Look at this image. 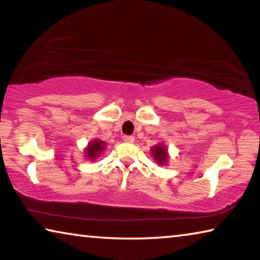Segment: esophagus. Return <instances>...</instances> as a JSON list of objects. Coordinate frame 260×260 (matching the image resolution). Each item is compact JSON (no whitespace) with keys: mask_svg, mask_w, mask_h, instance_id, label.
Segmentation results:
<instances>
[{"mask_svg":"<svg viewBox=\"0 0 260 260\" xmlns=\"http://www.w3.org/2000/svg\"><path fill=\"white\" fill-rule=\"evenodd\" d=\"M134 136H131V135H125L122 136V141L126 143H133L134 142Z\"/></svg>","mask_w":260,"mask_h":260,"instance_id":"34e87169","label":"esophagus"}]
</instances>
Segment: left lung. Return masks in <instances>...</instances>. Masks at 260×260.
Listing matches in <instances>:
<instances>
[{
	"label": "left lung",
	"mask_w": 260,
	"mask_h": 260,
	"mask_svg": "<svg viewBox=\"0 0 260 260\" xmlns=\"http://www.w3.org/2000/svg\"><path fill=\"white\" fill-rule=\"evenodd\" d=\"M150 152L153 157V159H155L157 164L160 166L166 165L167 161H169V159H170L169 150H167L165 144H162V143H158V144H156V146H153L151 148Z\"/></svg>",
	"instance_id": "obj_1"
}]
</instances>
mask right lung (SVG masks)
Listing matches in <instances>:
<instances>
[{
  "label": "right lung",
  "mask_w": 260,
  "mask_h": 260,
  "mask_svg": "<svg viewBox=\"0 0 260 260\" xmlns=\"http://www.w3.org/2000/svg\"><path fill=\"white\" fill-rule=\"evenodd\" d=\"M105 148H107V143H105L104 141L99 139L91 140L90 142H88V146L83 149L86 159H89L91 161L96 160L101 155H102Z\"/></svg>",
  "instance_id": "obj_1"
}]
</instances>
